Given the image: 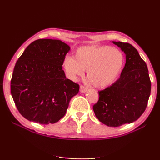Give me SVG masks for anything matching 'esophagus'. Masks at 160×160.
Listing matches in <instances>:
<instances>
[{
	"instance_id": "obj_1",
	"label": "esophagus",
	"mask_w": 160,
	"mask_h": 160,
	"mask_svg": "<svg viewBox=\"0 0 160 160\" xmlns=\"http://www.w3.org/2000/svg\"><path fill=\"white\" fill-rule=\"evenodd\" d=\"M88 88H87V87H85V86H84V85H80V92H86L87 91H88Z\"/></svg>"
}]
</instances>
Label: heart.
<instances>
[{
  "mask_svg": "<svg viewBox=\"0 0 160 160\" xmlns=\"http://www.w3.org/2000/svg\"><path fill=\"white\" fill-rule=\"evenodd\" d=\"M123 56L109 46H84L75 51L74 58L67 56L63 66L69 77L75 80L87 70V76L96 88H106L117 79L122 70Z\"/></svg>",
  "mask_w": 160,
  "mask_h": 160,
  "instance_id": "1",
  "label": "heart"
}]
</instances>
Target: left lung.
<instances>
[{
  "mask_svg": "<svg viewBox=\"0 0 160 160\" xmlns=\"http://www.w3.org/2000/svg\"><path fill=\"white\" fill-rule=\"evenodd\" d=\"M126 53V62L121 77L104 90L98 91L99 100L93 110L100 122L118 127L140 118L147 107L151 81L145 62L128 43L113 42Z\"/></svg>",
  "mask_w": 160,
  "mask_h": 160,
  "instance_id": "1",
  "label": "left lung"
}]
</instances>
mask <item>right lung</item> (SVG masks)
Wrapping results in <instances>:
<instances>
[{
    "mask_svg": "<svg viewBox=\"0 0 160 160\" xmlns=\"http://www.w3.org/2000/svg\"><path fill=\"white\" fill-rule=\"evenodd\" d=\"M70 47L57 39L31 43L16 62L10 91L20 114L41 124L54 123L65 116L80 86L67 79L63 62Z\"/></svg>",
    "mask_w": 160,
    "mask_h": 160,
    "instance_id": "add662e5",
    "label": "right lung"
}]
</instances>
